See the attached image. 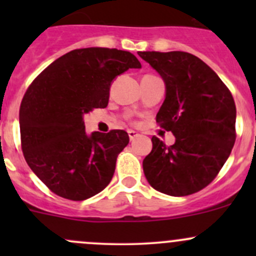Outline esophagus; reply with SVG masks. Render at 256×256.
Returning a JSON list of instances; mask_svg holds the SVG:
<instances>
[{"mask_svg":"<svg viewBox=\"0 0 256 256\" xmlns=\"http://www.w3.org/2000/svg\"><path fill=\"white\" fill-rule=\"evenodd\" d=\"M128 138H130V140H131V141H132L134 138H138V134L136 132V131H134V130H128Z\"/></svg>","mask_w":256,"mask_h":256,"instance_id":"1","label":"esophagus"}]
</instances>
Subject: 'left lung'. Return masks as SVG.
<instances>
[{"label": "left lung", "instance_id": "1", "mask_svg": "<svg viewBox=\"0 0 256 256\" xmlns=\"http://www.w3.org/2000/svg\"><path fill=\"white\" fill-rule=\"evenodd\" d=\"M166 84L157 112L160 128L176 142L152 138L142 166L150 184L174 197L193 194L216 177L236 142L233 95L216 72L187 52H138Z\"/></svg>", "mask_w": 256, "mask_h": 256}]
</instances>
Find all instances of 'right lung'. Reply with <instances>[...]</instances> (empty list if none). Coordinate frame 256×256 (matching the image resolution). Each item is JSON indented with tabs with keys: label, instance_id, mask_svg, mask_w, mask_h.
<instances>
[{
	"label": "right lung",
	"instance_id": "right-lung-1",
	"mask_svg": "<svg viewBox=\"0 0 256 256\" xmlns=\"http://www.w3.org/2000/svg\"><path fill=\"white\" fill-rule=\"evenodd\" d=\"M141 68L126 50L74 49L48 66L28 86L20 108V144L36 176L59 197L84 200L102 192L128 146L124 130L85 132L82 115L106 108L110 85Z\"/></svg>",
	"mask_w": 256,
	"mask_h": 256
}]
</instances>
